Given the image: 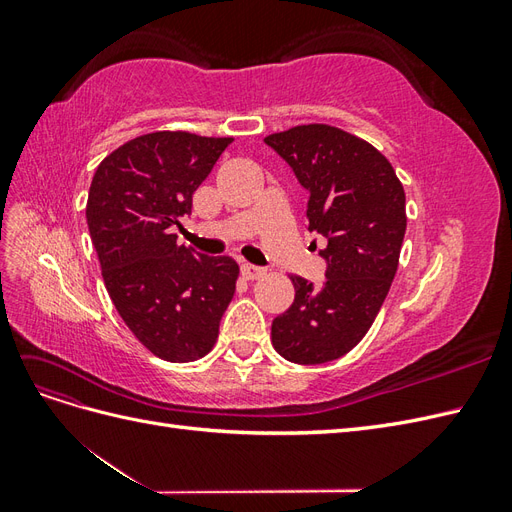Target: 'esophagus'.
Listing matches in <instances>:
<instances>
[{"instance_id":"esophagus-1","label":"esophagus","mask_w":512,"mask_h":512,"mask_svg":"<svg viewBox=\"0 0 512 512\" xmlns=\"http://www.w3.org/2000/svg\"><path fill=\"white\" fill-rule=\"evenodd\" d=\"M241 275L245 280H258V277L265 275V269L256 265H241Z\"/></svg>"}]
</instances>
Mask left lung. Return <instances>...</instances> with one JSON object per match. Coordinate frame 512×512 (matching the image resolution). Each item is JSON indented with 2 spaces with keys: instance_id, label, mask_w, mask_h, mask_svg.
Returning <instances> with one entry per match:
<instances>
[{
  "instance_id": "8db88e82",
  "label": "left lung",
  "mask_w": 512,
  "mask_h": 512,
  "mask_svg": "<svg viewBox=\"0 0 512 512\" xmlns=\"http://www.w3.org/2000/svg\"><path fill=\"white\" fill-rule=\"evenodd\" d=\"M265 143L309 192L307 230L327 239L322 286L292 275L294 301L271 324L286 361L329 363L374 324L406 235V194L378 149L333 126H297Z\"/></svg>"
}]
</instances>
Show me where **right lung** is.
Returning a JSON list of instances; mask_svg holds the SVG:
<instances>
[{
    "instance_id": "add662e5",
    "label": "right lung",
    "mask_w": 512,
    "mask_h": 512,
    "mask_svg": "<svg viewBox=\"0 0 512 512\" xmlns=\"http://www.w3.org/2000/svg\"><path fill=\"white\" fill-rule=\"evenodd\" d=\"M232 138L138 136L106 156L87 198V226L111 301L147 350L170 363L205 356L235 294L239 265L177 243L173 226Z\"/></svg>"
}]
</instances>
